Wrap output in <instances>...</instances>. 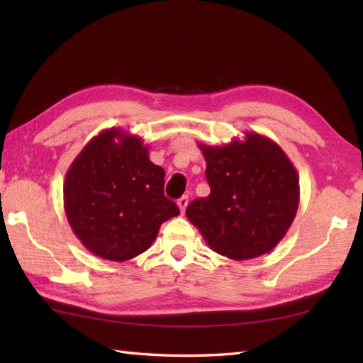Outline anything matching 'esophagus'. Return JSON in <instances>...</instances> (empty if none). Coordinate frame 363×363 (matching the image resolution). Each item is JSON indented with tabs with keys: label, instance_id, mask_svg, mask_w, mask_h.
I'll use <instances>...</instances> for the list:
<instances>
[{
	"label": "esophagus",
	"instance_id": "obj_1",
	"mask_svg": "<svg viewBox=\"0 0 363 363\" xmlns=\"http://www.w3.org/2000/svg\"><path fill=\"white\" fill-rule=\"evenodd\" d=\"M187 204H189V196H182V198L177 199V207H179L181 213L186 212V207H187Z\"/></svg>",
	"mask_w": 363,
	"mask_h": 363
}]
</instances>
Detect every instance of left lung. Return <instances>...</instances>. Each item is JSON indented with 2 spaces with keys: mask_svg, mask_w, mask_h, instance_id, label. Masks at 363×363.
I'll use <instances>...</instances> for the list:
<instances>
[{
  "mask_svg": "<svg viewBox=\"0 0 363 363\" xmlns=\"http://www.w3.org/2000/svg\"><path fill=\"white\" fill-rule=\"evenodd\" d=\"M206 159L207 198L186 215L215 252L248 260L287 234L299 204V176L276 142L256 133L223 146L198 143Z\"/></svg>",
  "mask_w": 363,
  "mask_h": 363,
  "instance_id": "left-lung-1",
  "label": "left lung"
}]
</instances>
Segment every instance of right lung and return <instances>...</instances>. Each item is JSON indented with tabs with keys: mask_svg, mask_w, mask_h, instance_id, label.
I'll use <instances>...</instances> for the list:
<instances>
[{
	"mask_svg": "<svg viewBox=\"0 0 363 363\" xmlns=\"http://www.w3.org/2000/svg\"><path fill=\"white\" fill-rule=\"evenodd\" d=\"M165 172L140 137L106 129L68 168L64 207L74 235L95 256L125 262L145 252L164 221L179 215L164 195Z\"/></svg>",
	"mask_w": 363,
	"mask_h": 363,
	"instance_id": "1",
	"label": "right lung"
}]
</instances>
